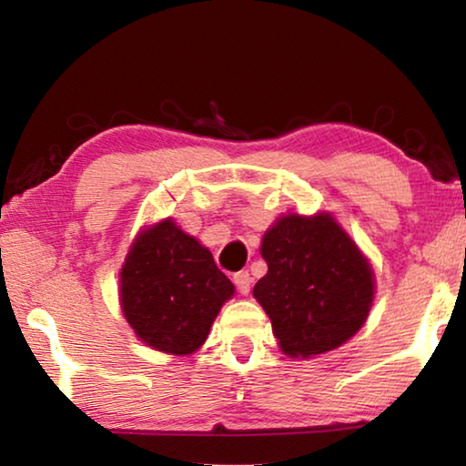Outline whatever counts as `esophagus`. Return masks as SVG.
I'll use <instances>...</instances> for the list:
<instances>
[{
    "label": "esophagus",
    "mask_w": 466,
    "mask_h": 466,
    "mask_svg": "<svg viewBox=\"0 0 466 466\" xmlns=\"http://www.w3.org/2000/svg\"><path fill=\"white\" fill-rule=\"evenodd\" d=\"M234 286L238 288V291L242 296H247L248 291H250V275H248V271H238V273H234Z\"/></svg>",
    "instance_id": "1"
}]
</instances>
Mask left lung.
<instances>
[{
    "label": "left lung",
    "mask_w": 466,
    "mask_h": 466,
    "mask_svg": "<svg viewBox=\"0 0 466 466\" xmlns=\"http://www.w3.org/2000/svg\"><path fill=\"white\" fill-rule=\"evenodd\" d=\"M261 257L269 269L252 296L286 356H320L364 327L376 291L372 265L327 211L275 219Z\"/></svg>",
    "instance_id": "left-lung-1"
}]
</instances>
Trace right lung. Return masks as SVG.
Masks as SVG:
<instances>
[{"instance_id":"obj_1","label":"right lung","mask_w":466,"mask_h":466,"mask_svg":"<svg viewBox=\"0 0 466 466\" xmlns=\"http://www.w3.org/2000/svg\"><path fill=\"white\" fill-rule=\"evenodd\" d=\"M234 296L209 248L172 218L144 226L119 273V302L139 341L168 356H191Z\"/></svg>"}]
</instances>
